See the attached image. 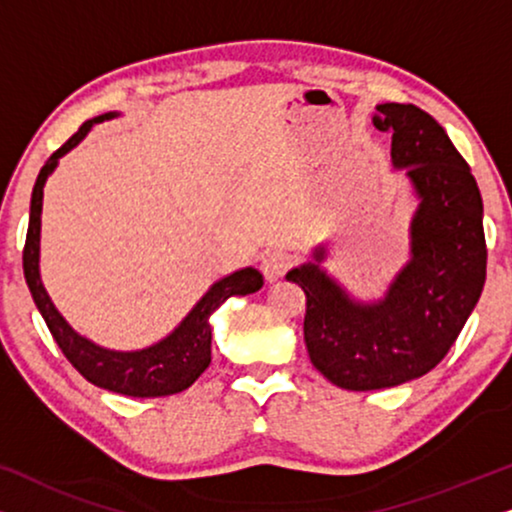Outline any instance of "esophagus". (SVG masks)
<instances>
[{"label": "esophagus", "instance_id": "obj_1", "mask_svg": "<svg viewBox=\"0 0 512 512\" xmlns=\"http://www.w3.org/2000/svg\"><path fill=\"white\" fill-rule=\"evenodd\" d=\"M291 263H293V256L289 254V251L270 249L268 254L261 258V270H263V275L270 279V282H275V279L282 277L284 272L291 268Z\"/></svg>", "mask_w": 512, "mask_h": 512}]
</instances>
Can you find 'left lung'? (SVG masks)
Returning <instances> with one entry per match:
<instances>
[{"label":"left lung","instance_id":"left-lung-1","mask_svg":"<svg viewBox=\"0 0 512 512\" xmlns=\"http://www.w3.org/2000/svg\"><path fill=\"white\" fill-rule=\"evenodd\" d=\"M391 132V165L410 181L417 209L410 258L375 300L349 293L324 265L326 247L286 272L307 296L305 345L312 366L347 391L389 389L438 366L485 286L482 198L471 167L433 116L415 104H377Z\"/></svg>","mask_w":512,"mask_h":512}]
</instances>
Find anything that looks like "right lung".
I'll return each instance as SVG.
<instances>
[{
  "label": "right lung",
  "instance_id": "add662e5",
  "mask_svg": "<svg viewBox=\"0 0 512 512\" xmlns=\"http://www.w3.org/2000/svg\"><path fill=\"white\" fill-rule=\"evenodd\" d=\"M121 116L118 111L86 121L74 137L67 139L65 146H60L46 165L41 167L37 184L32 191L30 202V228H27V240L23 251V270L27 286L34 298V305L44 317L48 331L58 342L62 354L69 363L93 382L95 387L114 391V394L135 396V398H156L172 396L191 387L198 377L205 373L209 361H212V324L209 317L226 303L230 296H249L263 286V275L256 268H240L230 275L221 277L219 282L209 286L205 296L191 307V312L172 328L165 338L153 342L142 349H109L93 342L86 335L74 331L69 321L62 317L58 307L53 305L51 296L44 289L39 270L41 258V207H44V186L51 174L58 167L60 158L76 149L95 123L111 121Z\"/></svg>",
  "mask_w": 512,
  "mask_h": 512
}]
</instances>
